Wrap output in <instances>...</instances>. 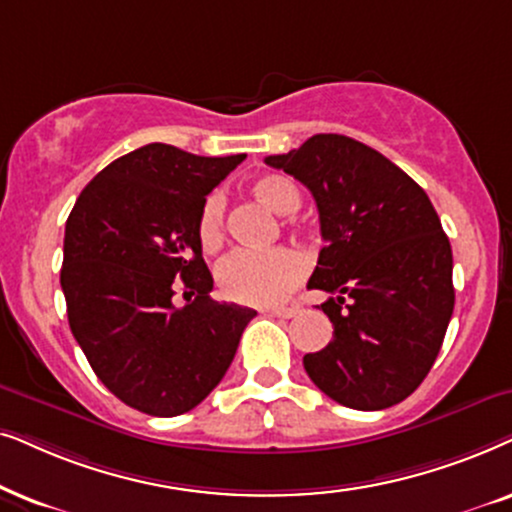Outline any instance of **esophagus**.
Returning <instances> with one entry per match:
<instances>
[{"label":"esophagus","mask_w":512,"mask_h":512,"mask_svg":"<svg viewBox=\"0 0 512 512\" xmlns=\"http://www.w3.org/2000/svg\"><path fill=\"white\" fill-rule=\"evenodd\" d=\"M297 311H299L297 306H278V309H269L267 313H271V316L276 318H292Z\"/></svg>","instance_id":"1"}]
</instances>
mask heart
<instances>
[{
  "instance_id": "b5f03b06",
  "label": "heart",
  "mask_w": 512,
  "mask_h": 512,
  "mask_svg": "<svg viewBox=\"0 0 512 512\" xmlns=\"http://www.w3.org/2000/svg\"><path fill=\"white\" fill-rule=\"evenodd\" d=\"M248 192L276 215H292L302 206V194L285 175L267 173L250 182ZM224 241V201L210 194L199 213V243L206 252H215ZM306 264L297 250H241L227 257L217 269V283L229 299L241 304L269 306L283 302L302 281Z\"/></svg>"
}]
</instances>
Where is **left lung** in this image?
Here are the masks:
<instances>
[{"label":"left lung","mask_w":512,"mask_h":512,"mask_svg":"<svg viewBox=\"0 0 512 512\" xmlns=\"http://www.w3.org/2000/svg\"><path fill=\"white\" fill-rule=\"evenodd\" d=\"M316 199L323 250L306 288L332 342L306 353L304 370L353 410H386L417 391L438 358L454 311L452 245L424 189L377 149L318 133L264 159Z\"/></svg>","instance_id":"left-lung-1"}]
</instances>
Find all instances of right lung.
<instances>
[{"instance_id": "1", "label": "right lung", "mask_w": 512, "mask_h": 512, "mask_svg": "<svg viewBox=\"0 0 512 512\" xmlns=\"http://www.w3.org/2000/svg\"><path fill=\"white\" fill-rule=\"evenodd\" d=\"M243 159L152 142L102 168L67 217L60 285L70 330L98 379L133 410H194L257 316L210 299L199 243L203 201ZM177 284L197 295L182 310L172 306Z\"/></svg>"}]
</instances>
